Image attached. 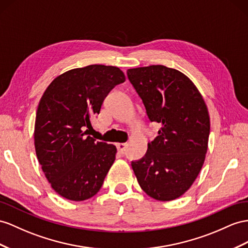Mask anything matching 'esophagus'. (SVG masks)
Returning <instances> with one entry per match:
<instances>
[{
	"mask_svg": "<svg viewBox=\"0 0 248 248\" xmlns=\"http://www.w3.org/2000/svg\"><path fill=\"white\" fill-rule=\"evenodd\" d=\"M116 148H117L119 153H124L125 148H126V143H117Z\"/></svg>",
	"mask_w": 248,
	"mask_h": 248,
	"instance_id": "esophagus-1",
	"label": "esophagus"
}]
</instances>
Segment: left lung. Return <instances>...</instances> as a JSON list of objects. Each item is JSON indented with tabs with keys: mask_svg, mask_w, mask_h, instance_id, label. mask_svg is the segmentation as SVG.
<instances>
[{
	"mask_svg": "<svg viewBox=\"0 0 248 248\" xmlns=\"http://www.w3.org/2000/svg\"><path fill=\"white\" fill-rule=\"evenodd\" d=\"M126 74L150 122L161 124L145 155L131 162L137 181L156 200L179 198L204 163L211 128L204 99L178 70L153 65L129 69Z\"/></svg>",
	"mask_w": 248,
	"mask_h": 248,
	"instance_id": "8db88e82",
	"label": "left lung"
}]
</instances>
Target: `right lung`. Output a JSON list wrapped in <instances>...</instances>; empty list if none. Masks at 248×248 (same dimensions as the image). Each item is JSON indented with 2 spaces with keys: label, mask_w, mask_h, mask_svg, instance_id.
<instances>
[{
  "label": "right lung",
  "mask_w": 248,
  "mask_h": 248,
  "mask_svg": "<svg viewBox=\"0 0 248 248\" xmlns=\"http://www.w3.org/2000/svg\"><path fill=\"white\" fill-rule=\"evenodd\" d=\"M124 80L117 67L90 65L62 73L44 92L35 117V152L47 180L63 198L84 201L103 186L116 147L87 136V128L107 95Z\"/></svg>",
  "instance_id": "add662e5"
}]
</instances>
